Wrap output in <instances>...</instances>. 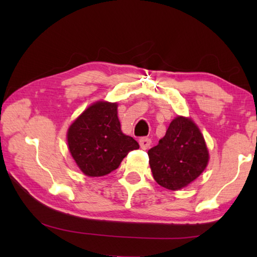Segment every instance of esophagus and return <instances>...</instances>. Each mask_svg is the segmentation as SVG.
I'll return each instance as SVG.
<instances>
[{"mask_svg": "<svg viewBox=\"0 0 257 257\" xmlns=\"http://www.w3.org/2000/svg\"><path fill=\"white\" fill-rule=\"evenodd\" d=\"M151 144H152V141H151V138H149V137H142L141 139H139V145H141L143 150L150 149Z\"/></svg>", "mask_w": 257, "mask_h": 257, "instance_id": "esophagus-1", "label": "esophagus"}]
</instances>
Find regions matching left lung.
<instances>
[{
  "label": "left lung",
  "instance_id": "8db88e82",
  "mask_svg": "<svg viewBox=\"0 0 257 257\" xmlns=\"http://www.w3.org/2000/svg\"><path fill=\"white\" fill-rule=\"evenodd\" d=\"M147 154L155 181L170 190L194 181L208 162L203 135L193 121L182 116L172 120L165 136Z\"/></svg>",
  "mask_w": 257,
  "mask_h": 257
}]
</instances>
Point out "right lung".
I'll use <instances>...</instances> for the list:
<instances>
[{
    "label": "right lung",
    "instance_id": "add662e5",
    "mask_svg": "<svg viewBox=\"0 0 257 257\" xmlns=\"http://www.w3.org/2000/svg\"><path fill=\"white\" fill-rule=\"evenodd\" d=\"M116 107L115 103H95L68 130L69 150L86 176L107 175L129 152L139 149L133 137L121 132Z\"/></svg>",
    "mask_w": 257,
    "mask_h": 257
}]
</instances>
